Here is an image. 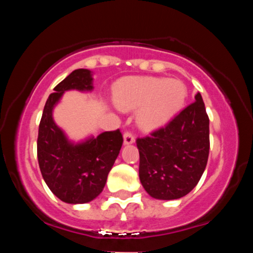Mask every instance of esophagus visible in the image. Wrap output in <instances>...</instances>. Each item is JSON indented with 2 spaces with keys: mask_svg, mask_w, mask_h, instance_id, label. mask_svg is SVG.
<instances>
[{
  "mask_svg": "<svg viewBox=\"0 0 253 253\" xmlns=\"http://www.w3.org/2000/svg\"><path fill=\"white\" fill-rule=\"evenodd\" d=\"M124 141H125V144H126V145H129V144L134 143V134H133L132 132H129V130L125 132Z\"/></svg>",
  "mask_w": 253,
  "mask_h": 253,
  "instance_id": "1",
  "label": "esophagus"
}]
</instances>
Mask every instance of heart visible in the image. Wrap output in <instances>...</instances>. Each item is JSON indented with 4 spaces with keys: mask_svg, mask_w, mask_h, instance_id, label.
Returning a JSON list of instances; mask_svg holds the SVG:
<instances>
[{
    "mask_svg": "<svg viewBox=\"0 0 253 253\" xmlns=\"http://www.w3.org/2000/svg\"><path fill=\"white\" fill-rule=\"evenodd\" d=\"M187 90L177 80L130 78L114 91V101L121 109L140 108L138 123L144 128H155L167 123L184 103Z\"/></svg>",
    "mask_w": 253,
    "mask_h": 253,
    "instance_id": "obj_1",
    "label": "heart"
}]
</instances>
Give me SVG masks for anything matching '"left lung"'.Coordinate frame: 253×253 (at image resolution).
I'll use <instances>...</instances> for the list:
<instances>
[{"label":"left lung","mask_w":253,"mask_h":253,"mask_svg":"<svg viewBox=\"0 0 253 253\" xmlns=\"http://www.w3.org/2000/svg\"><path fill=\"white\" fill-rule=\"evenodd\" d=\"M139 177L159 200L189 194L201 178L210 155V118L201 94L165 126L136 138Z\"/></svg>","instance_id":"left-lung-1"}]
</instances>
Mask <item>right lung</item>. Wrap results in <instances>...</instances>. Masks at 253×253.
<instances>
[{
	"label": "right lung",
	"mask_w": 253,
	"mask_h": 253,
	"mask_svg": "<svg viewBox=\"0 0 253 253\" xmlns=\"http://www.w3.org/2000/svg\"><path fill=\"white\" fill-rule=\"evenodd\" d=\"M91 82L90 71L78 69L57 84L43 107L38 133V162L43 181L58 199L72 205L100 195L124 143L120 129H115L74 145L54 124L52 109L64 91L91 90Z\"/></svg>",
	"instance_id": "obj_1"
}]
</instances>
